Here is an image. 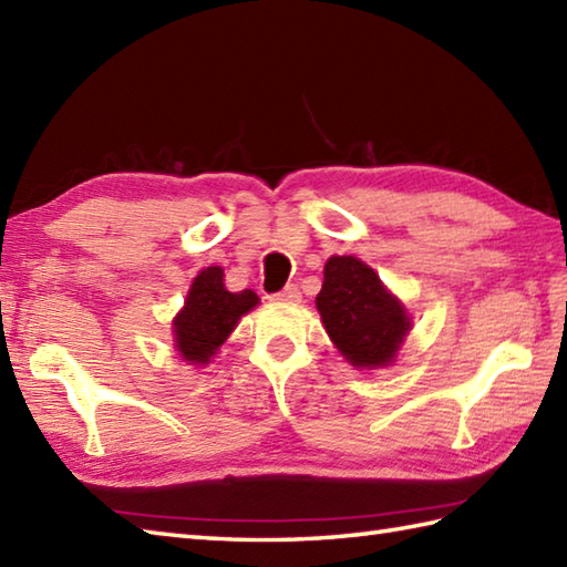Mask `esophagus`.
<instances>
[{"label":"esophagus","mask_w":567,"mask_h":567,"mask_svg":"<svg viewBox=\"0 0 567 567\" xmlns=\"http://www.w3.org/2000/svg\"><path fill=\"white\" fill-rule=\"evenodd\" d=\"M270 299H272V302H277V305H295V302H299V299H302V292H299L297 285H287L282 292L272 295Z\"/></svg>","instance_id":"1"}]
</instances>
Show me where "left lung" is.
<instances>
[{"mask_svg":"<svg viewBox=\"0 0 567 567\" xmlns=\"http://www.w3.org/2000/svg\"><path fill=\"white\" fill-rule=\"evenodd\" d=\"M317 309L329 339L355 368L392 365L412 329L400 299L370 265L353 256H333L323 265Z\"/></svg>","mask_w":567,"mask_h":567,"instance_id":"obj_1","label":"left lung"}]
</instances>
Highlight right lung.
Wrapping results in <instances>:
<instances>
[{"label":"right lung","instance_id":"add662e5","mask_svg":"<svg viewBox=\"0 0 567 567\" xmlns=\"http://www.w3.org/2000/svg\"><path fill=\"white\" fill-rule=\"evenodd\" d=\"M260 302L252 290L228 292L219 265L204 268L185 299V307L173 319L177 353L187 365H207L219 346L231 336L238 319Z\"/></svg>","mask_w":567,"mask_h":567}]
</instances>
